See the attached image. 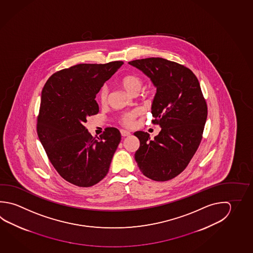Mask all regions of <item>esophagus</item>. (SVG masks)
<instances>
[{"label":"esophagus","mask_w":253,"mask_h":253,"mask_svg":"<svg viewBox=\"0 0 253 253\" xmlns=\"http://www.w3.org/2000/svg\"><path fill=\"white\" fill-rule=\"evenodd\" d=\"M120 133H121V135L125 137V136H129L131 133L128 131H126V130H124V129H122V130H120Z\"/></svg>","instance_id":"esophagus-1"}]
</instances>
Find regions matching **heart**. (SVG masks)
I'll use <instances>...</instances> for the list:
<instances>
[{
	"instance_id": "b5f03b06",
	"label": "heart",
	"mask_w": 253,
	"mask_h": 253,
	"mask_svg": "<svg viewBox=\"0 0 253 253\" xmlns=\"http://www.w3.org/2000/svg\"><path fill=\"white\" fill-rule=\"evenodd\" d=\"M120 84L122 87L124 88L128 93L132 95H136L143 88V78L137 74H128L121 79ZM108 93H109V90L107 86L101 88V91L99 92V100L101 104L107 103ZM141 114H142V110L140 109H134V110L122 113L120 116L119 120L121 124L124 125L126 126H131L134 123L135 119Z\"/></svg>"
}]
</instances>
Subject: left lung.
<instances>
[{
  "label": "left lung",
  "mask_w": 253,
  "mask_h": 253,
  "mask_svg": "<svg viewBox=\"0 0 253 253\" xmlns=\"http://www.w3.org/2000/svg\"><path fill=\"white\" fill-rule=\"evenodd\" d=\"M128 63L142 70L156 86L152 123L161 127L154 139L143 131L133 133L140 141L134 159L148 178L172 179L187 167L202 141L208 107L200 83L191 69L162 58Z\"/></svg>",
  "instance_id": "left-lung-1"
}]
</instances>
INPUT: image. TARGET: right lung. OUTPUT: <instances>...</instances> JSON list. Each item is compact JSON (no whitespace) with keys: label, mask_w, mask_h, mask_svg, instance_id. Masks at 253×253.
<instances>
[{"label":"right lung","mask_w":253,"mask_h":253,"mask_svg":"<svg viewBox=\"0 0 253 253\" xmlns=\"http://www.w3.org/2000/svg\"><path fill=\"white\" fill-rule=\"evenodd\" d=\"M123 63L75 65L53 74L42 88L37 134L56 171L70 184L90 187L109 172L120 132L107 127L96 139L85 123L99 112L97 93Z\"/></svg>","instance_id":"1"}]
</instances>
